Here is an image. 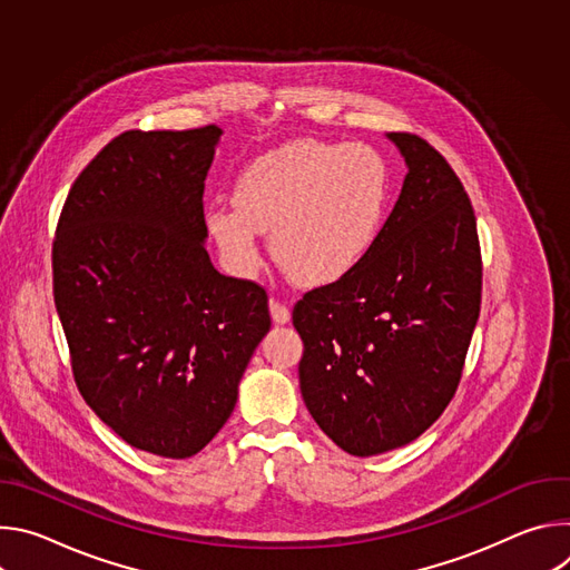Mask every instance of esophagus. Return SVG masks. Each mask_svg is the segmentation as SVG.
Listing matches in <instances>:
<instances>
[{
  "mask_svg": "<svg viewBox=\"0 0 570 570\" xmlns=\"http://www.w3.org/2000/svg\"><path fill=\"white\" fill-rule=\"evenodd\" d=\"M271 317L275 324H286L291 320V311L286 304L277 302V299H271Z\"/></svg>",
  "mask_w": 570,
  "mask_h": 570,
  "instance_id": "obj_1",
  "label": "esophagus"
}]
</instances>
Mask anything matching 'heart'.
Returning <instances> with one entry per match:
<instances>
[{"mask_svg":"<svg viewBox=\"0 0 570 570\" xmlns=\"http://www.w3.org/2000/svg\"><path fill=\"white\" fill-rule=\"evenodd\" d=\"M385 198V167L372 148L297 139L250 161L234 183V209L212 207L205 223L234 273L259 271V232H273L284 273L317 288L350 277L367 259Z\"/></svg>","mask_w":570,"mask_h":570,"instance_id":"b5f03b06","label":"heart"}]
</instances>
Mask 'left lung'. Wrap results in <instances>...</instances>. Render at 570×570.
I'll list each match as a JSON object with an SVG mask.
<instances>
[{
	"instance_id": "obj_1",
	"label": "left lung",
	"mask_w": 570,
	"mask_h": 570,
	"mask_svg": "<svg viewBox=\"0 0 570 570\" xmlns=\"http://www.w3.org/2000/svg\"><path fill=\"white\" fill-rule=\"evenodd\" d=\"M385 137L409 174L374 248L350 277L293 308L302 399L358 458L411 444L444 413L482 288L475 216L449 161L417 135Z\"/></svg>"
}]
</instances>
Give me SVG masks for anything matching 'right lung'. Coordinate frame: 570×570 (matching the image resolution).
Wrapping results in <instances>:
<instances>
[{"label":"right lung","mask_w":570,"mask_h":570,"mask_svg":"<svg viewBox=\"0 0 570 570\" xmlns=\"http://www.w3.org/2000/svg\"><path fill=\"white\" fill-rule=\"evenodd\" d=\"M223 130H128L69 189L53 302L76 385L124 442L191 458L229 420L271 330L268 295L207 250L205 178Z\"/></svg>","instance_id":"obj_1"}]
</instances>
